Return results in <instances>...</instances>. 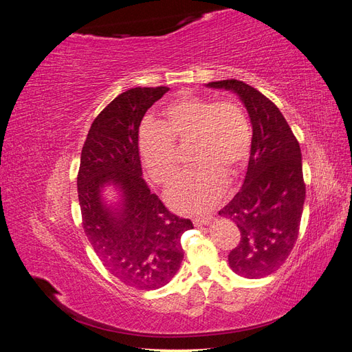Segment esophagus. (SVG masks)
<instances>
[{"instance_id": "1", "label": "esophagus", "mask_w": 352, "mask_h": 352, "mask_svg": "<svg viewBox=\"0 0 352 352\" xmlns=\"http://www.w3.org/2000/svg\"><path fill=\"white\" fill-rule=\"evenodd\" d=\"M211 220V217H198V219H194V225L195 226H204V225H208Z\"/></svg>"}]
</instances>
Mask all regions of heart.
<instances>
[{
	"label": "heart",
	"instance_id": "1",
	"mask_svg": "<svg viewBox=\"0 0 352 352\" xmlns=\"http://www.w3.org/2000/svg\"><path fill=\"white\" fill-rule=\"evenodd\" d=\"M160 124H145L140 133V153L155 184H172L179 170L175 142L190 145L195 166L180 175L168 189L167 201L185 214H204L217 206L233 177L247 166L252 131L248 114L235 100H211L182 95L162 111Z\"/></svg>",
	"mask_w": 352,
	"mask_h": 352
}]
</instances>
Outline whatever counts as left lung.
Here are the masks:
<instances>
[{
	"label": "left lung",
	"instance_id": "8db88e82",
	"mask_svg": "<svg viewBox=\"0 0 352 352\" xmlns=\"http://www.w3.org/2000/svg\"><path fill=\"white\" fill-rule=\"evenodd\" d=\"M238 94L252 124V148L239 192L219 214L232 220L241 241L230 269L247 279L265 278L289 257L300 233L305 199L301 148L280 110L242 80L210 82Z\"/></svg>",
	"mask_w": 352,
	"mask_h": 352
}]
</instances>
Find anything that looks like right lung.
Returning <instances> with one entry per match:
<instances>
[{"label":"right lung","instance_id":"1","mask_svg":"<svg viewBox=\"0 0 352 352\" xmlns=\"http://www.w3.org/2000/svg\"><path fill=\"white\" fill-rule=\"evenodd\" d=\"M167 87L132 88L116 97L91 124L80 154L78 197L82 226L104 267L136 289H158L184 260L180 238L194 225L170 212L142 179L140 126ZM113 183L122 207L103 204L102 188Z\"/></svg>","mask_w":352,"mask_h":352}]
</instances>
